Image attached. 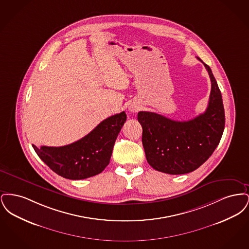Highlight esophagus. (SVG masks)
<instances>
[{"label":"esophagus","instance_id":"1","mask_svg":"<svg viewBox=\"0 0 249 249\" xmlns=\"http://www.w3.org/2000/svg\"><path fill=\"white\" fill-rule=\"evenodd\" d=\"M129 109H130V112H137L139 110V107L136 105H132L129 107Z\"/></svg>","mask_w":249,"mask_h":249}]
</instances>
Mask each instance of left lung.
Returning <instances> with one entry per match:
<instances>
[{
    "mask_svg": "<svg viewBox=\"0 0 249 249\" xmlns=\"http://www.w3.org/2000/svg\"><path fill=\"white\" fill-rule=\"evenodd\" d=\"M203 63L211 79L205 112L188 121H177L153 112L141 111L142 142L146 160L153 169L169 175H184L203 164L220 142L225 127L222 96L211 68Z\"/></svg>",
    "mask_w": 249,
    "mask_h": 249,
    "instance_id": "1",
    "label": "left lung"
}]
</instances>
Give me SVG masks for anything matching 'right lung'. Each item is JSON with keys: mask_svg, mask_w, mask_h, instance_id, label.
I'll return each mask as SVG.
<instances>
[{"mask_svg": "<svg viewBox=\"0 0 249 249\" xmlns=\"http://www.w3.org/2000/svg\"><path fill=\"white\" fill-rule=\"evenodd\" d=\"M126 119L124 111L111 116L80 140L64 146H33L39 158L60 177L71 180L91 178L109 164L116 139Z\"/></svg>", "mask_w": 249, "mask_h": 249, "instance_id": "1", "label": "right lung"}]
</instances>
